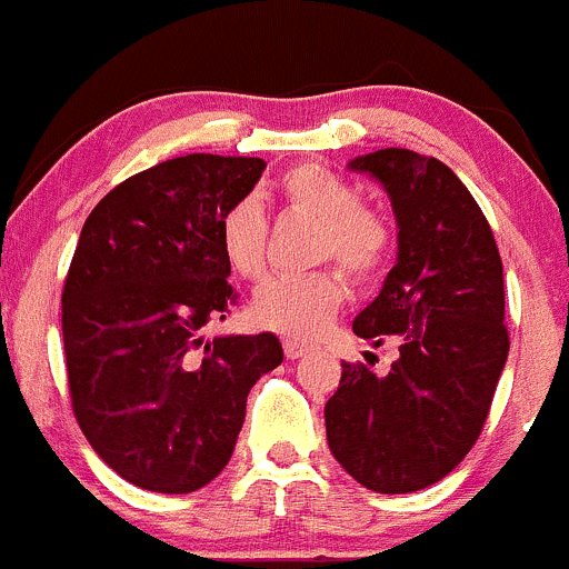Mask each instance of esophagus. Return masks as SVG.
<instances>
[{
  "label": "esophagus",
  "instance_id": "34e87169",
  "mask_svg": "<svg viewBox=\"0 0 569 569\" xmlns=\"http://www.w3.org/2000/svg\"><path fill=\"white\" fill-rule=\"evenodd\" d=\"M284 353H287V359H301L303 353H309V346H307V342L287 340L284 342Z\"/></svg>",
  "mask_w": 569,
  "mask_h": 569
}]
</instances>
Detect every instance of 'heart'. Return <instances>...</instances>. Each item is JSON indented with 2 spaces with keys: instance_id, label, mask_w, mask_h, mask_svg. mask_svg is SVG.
I'll return each mask as SVG.
<instances>
[{
  "instance_id": "heart-1",
  "label": "heart",
  "mask_w": 569,
  "mask_h": 569,
  "mask_svg": "<svg viewBox=\"0 0 569 569\" xmlns=\"http://www.w3.org/2000/svg\"><path fill=\"white\" fill-rule=\"evenodd\" d=\"M277 196L287 210L318 221L315 260L335 257L351 277L368 279L392 251V227L379 210L359 204V190L331 168L301 162L277 179ZM268 221L254 196H240L218 218V249L229 271L240 279H260L266 271ZM346 298V279L337 268L287 273L260 284L251 315L262 329L292 340L318 335Z\"/></svg>"
}]
</instances>
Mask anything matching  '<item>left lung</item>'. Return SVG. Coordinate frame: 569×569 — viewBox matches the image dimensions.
<instances>
[{
	"label": "left lung",
	"instance_id": "left-lung-1",
	"mask_svg": "<svg viewBox=\"0 0 569 569\" xmlns=\"http://www.w3.org/2000/svg\"><path fill=\"white\" fill-rule=\"evenodd\" d=\"M351 168L385 184L398 221V262L353 331L376 346L396 337L401 359L387 376L342 362L326 437L362 487L418 492L451 473L487 423L509 357L503 262L481 207L437 157L379 149Z\"/></svg>",
	"mask_w": 569,
	"mask_h": 569
}]
</instances>
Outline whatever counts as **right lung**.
<instances>
[{
  "label": "right lung",
  "instance_id": "1",
  "mask_svg": "<svg viewBox=\"0 0 569 569\" xmlns=\"http://www.w3.org/2000/svg\"><path fill=\"white\" fill-rule=\"evenodd\" d=\"M262 171L260 157H173L116 184L82 227L63 287L71 409L93 451L149 492L221 473L249 390L284 359L268 331L204 340L238 301L218 218Z\"/></svg>",
  "mask_w": 569,
  "mask_h": 569
}]
</instances>
